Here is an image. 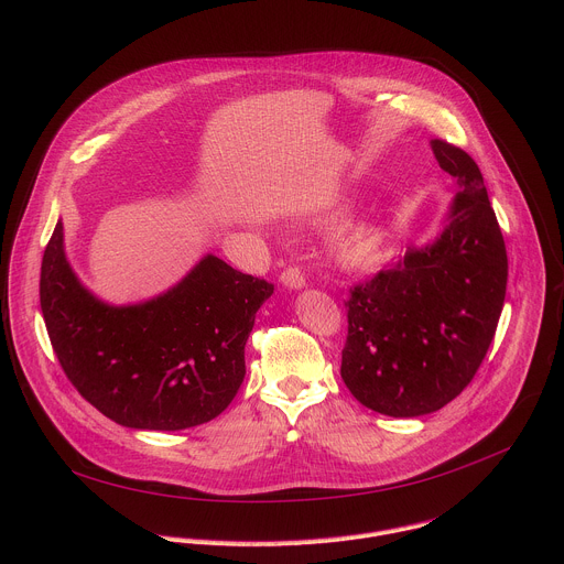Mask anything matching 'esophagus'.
<instances>
[{
    "instance_id": "esophagus-1",
    "label": "esophagus",
    "mask_w": 564,
    "mask_h": 564,
    "mask_svg": "<svg viewBox=\"0 0 564 564\" xmlns=\"http://www.w3.org/2000/svg\"><path fill=\"white\" fill-rule=\"evenodd\" d=\"M281 285L288 288V290H303L305 288V276L299 268H288L283 274H281Z\"/></svg>"
}]
</instances>
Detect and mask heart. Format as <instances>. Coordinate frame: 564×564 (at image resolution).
<instances>
[{"mask_svg":"<svg viewBox=\"0 0 564 564\" xmlns=\"http://www.w3.org/2000/svg\"><path fill=\"white\" fill-rule=\"evenodd\" d=\"M390 246V234L388 229L377 220H357L348 227H344L335 240H333V259L339 268L350 272L372 270L377 268Z\"/></svg>","mask_w":564,"mask_h":564,"instance_id":"obj_1","label":"heart"}]
</instances>
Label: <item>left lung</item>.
<instances>
[{"label": "left lung", "instance_id": "obj_1", "mask_svg": "<svg viewBox=\"0 0 564 564\" xmlns=\"http://www.w3.org/2000/svg\"><path fill=\"white\" fill-rule=\"evenodd\" d=\"M457 194L440 231L352 290L341 379L388 417H420L455 399L485 359L507 294L505 238L475 160L431 140Z\"/></svg>", "mask_w": 564, "mask_h": 564}]
</instances>
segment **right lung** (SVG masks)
Segmentation results:
<instances>
[{
	"label": "right lung",
	"instance_id": "1",
	"mask_svg": "<svg viewBox=\"0 0 564 564\" xmlns=\"http://www.w3.org/2000/svg\"><path fill=\"white\" fill-rule=\"evenodd\" d=\"M272 292L205 254L165 292L107 303L73 272L62 218L40 279L44 324L66 377L102 415L138 431H185L231 404L257 312Z\"/></svg>",
	"mask_w": 564,
	"mask_h": 564
}]
</instances>
